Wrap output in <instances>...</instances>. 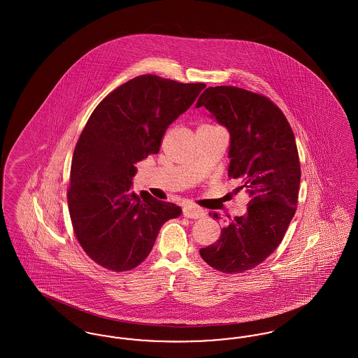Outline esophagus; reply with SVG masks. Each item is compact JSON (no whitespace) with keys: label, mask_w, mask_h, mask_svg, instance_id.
<instances>
[{"label":"esophagus","mask_w":358,"mask_h":358,"mask_svg":"<svg viewBox=\"0 0 358 358\" xmlns=\"http://www.w3.org/2000/svg\"><path fill=\"white\" fill-rule=\"evenodd\" d=\"M184 216L189 217V219H200V217H204L205 212L199 206L185 205L184 206Z\"/></svg>","instance_id":"esophagus-1"}]
</instances>
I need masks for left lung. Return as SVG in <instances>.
Here are the masks:
<instances>
[{"label":"left lung","instance_id":"left-lung-1","mask_svg":"<svg viewBox=\"0 0 358 358\" xmlns=\"http://www.w3.org/2000/svg\"><path fill=\"white\" fill-rule=\"evenodd\" d=\"M201 106L229 133L228 176L240 181L250 203L200 255L217 271L244 273L273 254L295 215L301 184L295 136L279 107L238 87L206 88L196 104Z\"/></svg>","mask_w":358,"mask_h":358}]
</instances>
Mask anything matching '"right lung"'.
<instances>
[{
  "label": "right lung",
  "instance_id": "right-lung-1",
  "mask_svg": "<svg viewBox=\"0 0 358 358\" xmlns=\"http://www.w3.org/2000/svg\"><path fill=\"white\" fill-rule=\"evenodd\" d=\"M205 87L141 75L107 95L85 123L71 164L69 216L85 254L104 268L139 266L161 227L182 213L145 190L136 194L133 177Z\"/></svg>",
  "mask_w": 358,
  "mask_h": 358
}]
</instances>
